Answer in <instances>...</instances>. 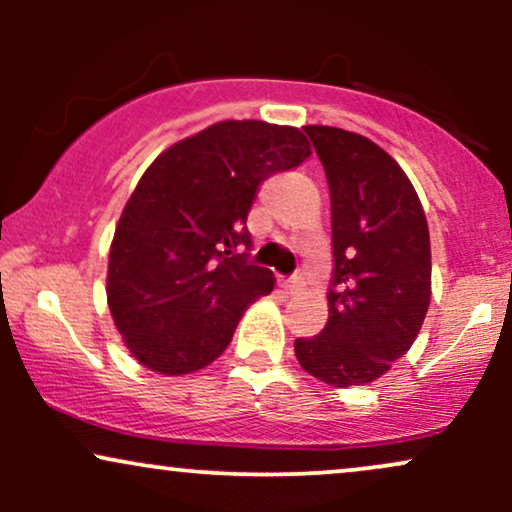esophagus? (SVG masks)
<instances>
[{
    "mask_svg": "<svg viewBox=\"0 0 512 512\" xmlns=\"http://www.w3.org/2000/svg\"><path fill=\"white\" fill-rule=\"evenodd\" d=\"M303 286H305V279H303L301 274H296V276H291L289 284H286V291L298 293V291H303Z\"/></svg>",
    "mask_w": 512,
    "mask_h": 512,
    "instance_id": "1",
    "label": "esophagus"
}]
</instances>
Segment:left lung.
<instances>
[{
	"mask_svg": "<svg viewBox=\"0 0 512 512\" xmlns=\"http://www.w3.org/2000/svg\"><path fill=\"white\" fill-rule=\"evenodd\" d=\"M332 199L330 320L296 339L305 373L334 387L368 385L414 344L431 303V238L421 199L378 144L339 127L308 125Z\"/></svg>",
	"mask_w": 512,
	"mask_h": 512,
	"instance_id": "8db88e82",
	"label": "left lung"
}]
</instances>
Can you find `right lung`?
<instances>
[{
  "instance_id": "add662e5",
  "label": "right lung",
  "mask_w": 512,
  "mask_h": 512,
  "mask_svg": "<svg viewBox=\"0 0 512 512\" xmlns=\"http://www.w3.org/2000/svg\"><path fill=\"white\" fill-rule=\"evenodd\" d=\"M298 127L223 120L168 146L115 226L108 308L129 354L161 375L207 368L274 274L236 255L257 187L308 158Z\"/></svg>"
}]
</instances>
